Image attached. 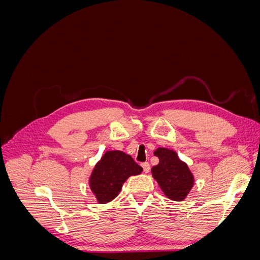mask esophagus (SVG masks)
<instances>
[{"mask_svg":"<svg viewBox=\"0 0 260 260\" xmlns=\"http://www.w3.org/2000/svg\"><path fill=\"white\" fill-rule=\"evenodd\" d=\"M141 167L143 168V171L145 172V174H147V172L149 171V164L148 162H142L141 164Z\"/></svg>","mask_w":260,"mask_h":260,"instance_id":"34e87169","label":"esophagus"}]
</instances>
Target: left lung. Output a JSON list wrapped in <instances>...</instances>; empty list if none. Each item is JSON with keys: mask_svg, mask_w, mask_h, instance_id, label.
Here are the masks:
<instances>
[{"mask_svg": "<svg viewBox=\"0 0 260 260\" xmlns=\"http://www.w3.org/2000/svg\"><path fill=\"white\" fill-rule=\"evenodd\" d=\"M154 155L159 158L152 168V176L161 191L171 201H183L194 185V176L178 154L169 148L158 147Z\"/></svg>", "mask_w": 260, "mask_h": 260, "instance_id": "obj_1", "label": "left lung"}]
</instances>
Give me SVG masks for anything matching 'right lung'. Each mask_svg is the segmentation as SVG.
<instances>
[{"label": "right lung", "instance_id": "1", "mask_svg": "<svg viewBox=\"0 0 260 260\" xmlns=\"http://www.w3.org/2000/svg\"><path fill=\"white\" fill-rule=\"evenodd\" d=\"M142 167L121 151H107L94 166L89 185L99 204L112 202L131 176L140 175Z\"/></svg>", "mask_w": 260, "mask_h": 260}]
</instances>
